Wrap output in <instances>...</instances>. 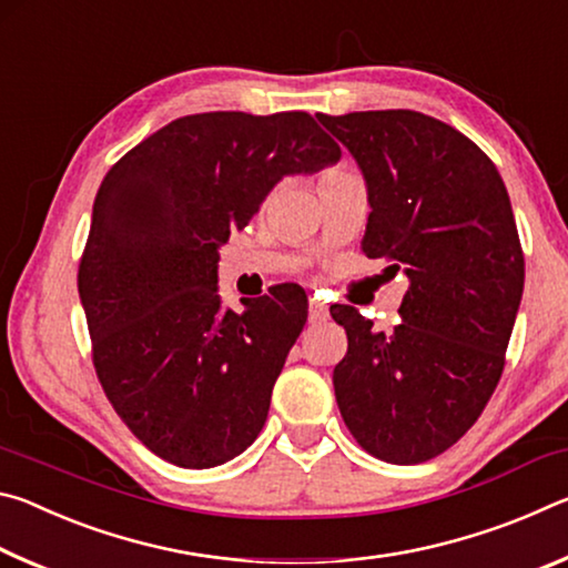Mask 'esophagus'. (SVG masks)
Masks as SVG:
<instances>
[{"label":"esophagus","mask_w":568,"mask_h":568,"mask_svg":"<svg viewBox=\"0 0 568 568\" xmlns=\"http://www.w3.org/2000/svg\"><path fill=\"white\" fill-rule=\"evenodd\" d=\"M328 305L315 301V297H311V303H307V318H311V323H323L328 321Z\"/></svg>","instance_id":"esophagus-1"}]
</instances>
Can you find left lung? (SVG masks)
I'll return each mask as SVG.
<instances>
[{
    "label": "left lung",
    "mask_w": 568,
    "mask_h": 568,
    "mask_svg": "<svg viewBox=\"0 0 568 568\" xmlns=\"http://www.w3.org/2000/svg\"><path fill=\"white\" fill-rule=\"evenodd\" d=\"M368 187L363 253L408 275L403 323L376 333L333 305L348 333L333 388L353 438L388 464H423L478 420L504 373L524 293V250L501 175L466 134L413 110L315 114Z\"/></svg>",
    "instance_id": "left-lung-1"
}]
</instances>
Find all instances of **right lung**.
<instances>
[{"instance_id": "obj_1", "label": "right lung", "mask_w": 568, "mask_h": 568, "mask_svg": "<svg viewBox=\"0 0 568 568\" xmlns=\"http://www.w3.org/2000/svg\"><path fill=\"white\" fill-rule=\"evenodd\" d=\"M338 160L307 112H203L172 120L104 175L77 287L104 396L155 456L213 468L263 430L307 297L285 283L243 313L223 311L217 247L285 175Z\"/></svg>"}]
</instances>
